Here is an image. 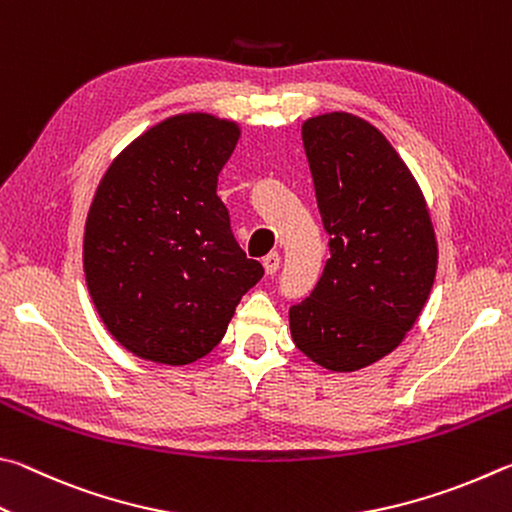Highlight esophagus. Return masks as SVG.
Segmentation results:
<instances>
[{"mask_svg":"<svg viewBox=\"0 0 512 512\" xmlns=\"http://www.w3.org/2000/svg\"><path fill=\"white\" fill-rule=\"evenodd\" d=\"M263 267H265L267 274H276V272H279V267H281V256L276 254V251H270V254L263 258Z\"/></svg>","mask_w":512,"mask_h":512,"instance_id":"obj_1","label":"esophagus"}]
</instances>
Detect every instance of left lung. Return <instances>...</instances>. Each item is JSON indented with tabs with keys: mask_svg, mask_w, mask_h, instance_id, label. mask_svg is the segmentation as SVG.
Segmentation results:
<instances>
[{
	"mask_svg": "<svg viewBox=\"0 0 512 512\" xmlns=\"http://www.w3.org/2000/svg\"><path fill=\"white\" fill-rule=\"evenodd\" d=\"M330 258L290 308L299 351L335 373L396 351L432 292L438 245L416 177L387 137L348 112L301 125Z\"/></svg>",
	"mask_w": 512,
	"mask_h": 512,
	"instance_id": "8db88e82",
	"label": "left lung"
}]
</instances>
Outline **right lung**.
<instances>
[{"mask_svg": "<svg viewBox=\"0 0 512 512\" xmlns=\"http://www.w3.org/2000/svg\"><path fill=\"white\" fill-rule=\"evenodd\" d=\"M238 139L236 121L168 116L98 182L83 238L87 290L110 335L141 360L184 366L211 353L265 272L215 193Z\"/></svg>", "mask_w": 512, "mask_h": 512, "instance_id": "add662e5", "label": "right lung"}]
</instances>
